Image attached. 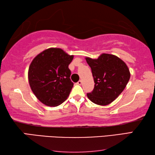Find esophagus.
<instances>
[{"mask_svg": "<svg viewBox=\"0 0 155 155\" xmlns=\"http://www.w3.org/2000/svg\"><path fill=\"white\" fill-rule=\"evenodd\" d=\"M77 85H81V84H82V81H81V80L78 81V82L77 83Z\"/></svg>", "mask_w": 155, "mask_h": 155, "instance_id": "34e87169", "label": "esophagus"}]
</instances>
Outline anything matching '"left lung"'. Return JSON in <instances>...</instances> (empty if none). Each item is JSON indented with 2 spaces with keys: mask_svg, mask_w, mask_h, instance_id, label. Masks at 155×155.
<instances>
[{
  "mask_svg": "<svg viewBox=\"0 0 155 155\" xmlns=\"http://www.w3.org/2000/svg\"><path fill=\"white\" fill-rule=\"evenodd\" d=\"M95 83L93 91L87 93L88 98L96 104L107 105L116 99L130 79L127 64L119 57L102 54L97 59L86 57Z\"/></svg>",
  "mask_w": 155,
  "mask_h": 155,
  "instance_id": "obj_1",
  "label": "left lung"
}]
</instances>
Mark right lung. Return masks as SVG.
<instances>
[{"instance_id": "right-lung-1", "label": "right lung", "mask_w": 155, "mask_h": 155, "mask_svg": "<svg viewBox=\"0 0 155 155\" xmlns=\"http://www.w3.org/2000/svg\"><path fill=\"white\" fill-rule=\"evenodd\" d=\"M73 55L61 48H51L38 54L28 68V82L38 99L47 106L61 104L73 87L68 65Z\"/></svg>"}]
</instances>
